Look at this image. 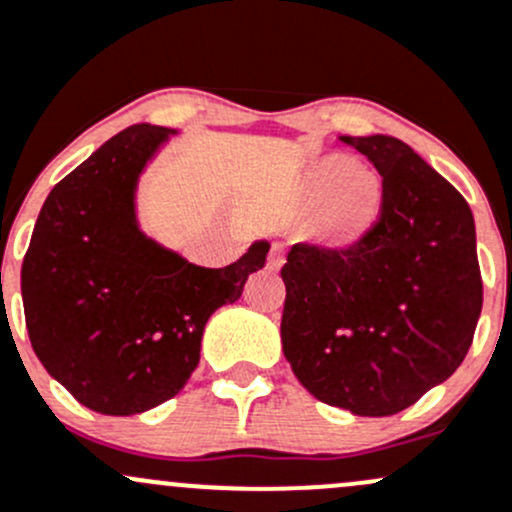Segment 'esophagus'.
Segmentation results:
<instances>
[{
  "label": "esophagus",
  "instance_id": "obj_1",
  "mask_svg": "<svg viewBox=\"0 0 512 512\" xmlns=\"http://www.w3.org/2000/svg\"><path fill=\"white\" fill-rule=\"evenodd\" d=\"M284 257H287V247H284L282 242H274L272 250H270V260H267V265H270L272 270H279V267L284 265Z\"/></svg>",
  "mask_w": 512,
  "mask_h": 512
}]
</instances>
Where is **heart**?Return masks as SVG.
<instances>
[{"instance_id":"obj_1","label":"heart","mask_w":512,"mask_h":512,"mask_svg":"<svg viewBox=\"0 0 512 512\" xmlns=\"http://www.w3.org/2000/svg\"><path fill=\"white\" fill-rule=\"evenodd\" d=\"M309 191L316 198H331L326 225L338 240H355L378 220L383 184L375 174L360 169L348 157H326L309 169Z\"/></svg>"}]
</instances>
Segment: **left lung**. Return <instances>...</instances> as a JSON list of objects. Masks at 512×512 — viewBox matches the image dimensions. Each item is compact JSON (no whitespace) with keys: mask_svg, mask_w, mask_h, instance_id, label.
I'll return each instance as SVG.
<instances>
[{"mask_svg":"<svg viewBox=\"0 0 512 512\" xmlns=\"http://www.w3.org/2000/svg\"><path fill=\"white\" fill-rule=\"evenodd\" d=\"M341 139L383 176L380 218L343 250H289L282 348L316 400L387 417L469 353L483 306L476 225L464 196L405 142Z\"/></svg>","mask_w":512,"mask_h":512,"instance_id":"8db88e82","label":"left lung"}]
</instances>
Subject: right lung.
Returning a JSON list of instances; mask_svg holds the SVG:
<instances>
[{"mask_svg":"<svg viewBox=\"0 0 512 512\" xmlns=\"http://www.w3.org/2000/svg\"><path fill=\"white\" fill-rule=\"evenodd\" d=\"M171 134L122 129L58 181L21 265L34 353L100 414L127 417L179 395L201 360L211 314L240 299L270 252V242L257 240L238 262L211 270L142 233L139 176Z\"/></svg>","mask_w":512,"mask_h":512,"instance_id":"right-lung-1","label":"right lung"}]
</instances>
